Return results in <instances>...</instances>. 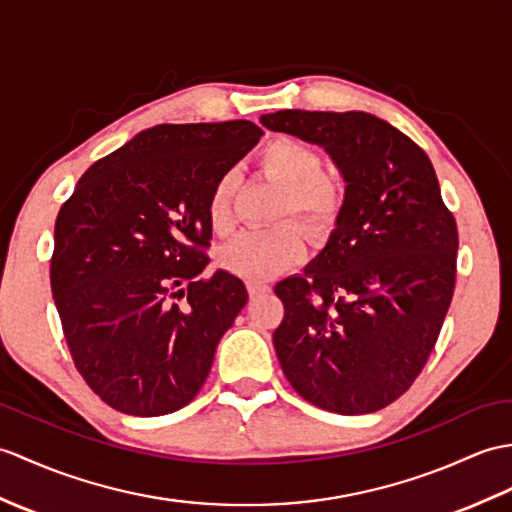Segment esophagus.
<instances>
[{"mask_svg":"<svg viewBox=\"0 0 512 512\" xmlns=\"http://www.w3.org/2000/svg\"><path fill=\"white\" fill-rule=\"evenodd\" d=\"M268 290H270V285L264 281H248V294H251V299H255V296L264 294Z\"/></svg>","mask_w":512,"mask_h":512,"instance_id":"esophagus-1","label":"esophagus"}]
</instances>
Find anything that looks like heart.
Masks as SVG:
<instances>
[{"label":"heart","mask_w":512,"mask_h":512,"mask_svg":"<svg viewBox=\"0 0 512 512\" xmlns=\"http://www.w3.org/2000/svg\"><path fill=\"white\" fill-rule=\"evenodd\" d=\"M261 168L283 183L279 216L294 213L312 235H323L336 222L342 207V185L336 176L320 172V157L310 146L281 137L259 154ZM235 176L224 174L207 200V218L216 233L233 227ZM305 253V235L299 224L279 222L275 227L248 229L220 251V264L237 277L264 281L294 266Z\"/></svg>","instance_id":"obj_1"}]
</instances>
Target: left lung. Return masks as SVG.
<instances>
[{"mask_svg": "<svg viewBox=\"0 0 512 512\" xmlns=\"http://www.w3.org/2000/svg\"><path fill=\"white\" fill-rule=\"evenodd\" d=\"M261 124L323 146L344 178L336 229L316 259L275 285L272 334L292 388L336 414L386 408L419 377L456 283V220L430 157L364 111H277Z\"/></svg>", "mask_w": 512, "mask_h": 512, "instance_id": "8db88e82", "label": "left lung"}]
</instances>
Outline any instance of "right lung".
I'll return each instance as SVG.
<instances>
[{
    "label": "right lung",
    "instance_id": "right-lung-1",
    "mask_svg": "<svg viewBox=\"0 0 512 512\" xmlns=\"http://www.w3.org/2000/svg\"><path fill=\"white\" fill-rule=\"evenodd\" d=\"M261 135L248 120L141 130L95 161L58 211L54 303L76 368L111 408L161 417L205 384L248 301L231 272L200 277L207 200Z\"/></svg>",
    "mask_w": 512,
    "mask_h": 512
}]
</instances>
